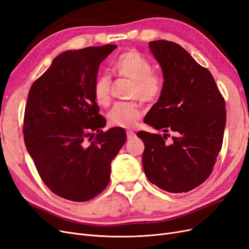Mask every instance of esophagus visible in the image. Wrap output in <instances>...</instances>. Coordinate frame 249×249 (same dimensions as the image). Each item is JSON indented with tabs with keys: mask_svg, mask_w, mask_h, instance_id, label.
Returning a JSON list of instances; mask_svg holds the SVG:
<instances>
[{
	"mask_svg": "<svg viewBox=\"0 0 249 249\" xmlns=\"http://www.w3.org/2000/svg\"><path fill=\"white\" fill-rule=\"evenodd\" d=\"M126 134H127V139L128 140H131V139H133V137L135 136V133L133 131H131V130H127Z\"/></svg>",
	"mask_w": 249,
	"mask_h": 249,
	"instance_id": "34e87169",
	"label": "esophagus"
}]
</instances>
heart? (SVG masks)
<instances>
[{
	"label": "heart",
	"mask_w": 249,
	"mask_h": 249,
	"mask_svg": "<svg viewBox=\"0 0 249 249\" xmlns=\"http://www.w3.org/2000/svg\"><path fill=\"white\" fill-rule=\"evenodd\" d=\"M114 73L119 77L133 81L130 90L131 98H140L144 103L157 100L163 90V79L158 72L153 71L152 62L135 50L121 53L112 64ZM109 76H99L93 85L94 99L100 107H107L110 103ZM142 116V106L136 101L118 103L107 114L110 125L121 128H131Z\"/></svg>",
	"instance_id": "1"
}]
</instances>
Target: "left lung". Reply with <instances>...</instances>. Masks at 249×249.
Returning <instances> with one entry per match:
<instances>
[{
    "instance_id": "1",
    "label": "left lung",
    "mask_w": 249,
    "mask_h": 249,
    "mask_svg": "<svg viewBox=\"0 0 249 249\" xmlns=\"http://www.w3.org/2000/svg\"><path fill=\"white\" fill-rule=\"evenodd\" d=\"M149 48L163 72L162 93L144 123L164 135L137 132L144 143L142 167L148 179L169 193L189 192L210 176L222 149L225 99L210 71L181 46L152 41ZM168 131L172 141L165 143Z\"/></svg>"
}]
</instances>
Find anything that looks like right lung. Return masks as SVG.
<instances>
[{"label":"right lung","instance_id":"obj_1","mask_svg":"<svg viewBox=\"0 0 249 249\" xmlns=\"http://www.w3.org/2000/svg\"><path fill=\"white\" fill-rule=\"evenodd\" d=\"M116 48L108 44L64 51L30 89L24 143L45 185L64 199L85 202L100 194L126 142L121 127L101 130L106 120L93 95L99 64Z\"/></svg>","mask_w":249,"mask_h":249}]
</instances>
